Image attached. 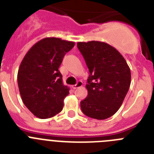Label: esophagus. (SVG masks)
<instances>
[{
  "label": "esophagus",
  "instance_id": "obj_1",
  "mask_svg": "<svg viewBox=\"0 0 154 154\" xmlns=\"http://www.w3.org/2000/svg\"><path fill=\"white\" fill-rule=\"evenodd\" d=\"M82 85V82L78 81V82H77V83H76L75 85H73L72 87L73 89H77V88H79V87H81Z\"/></svg>",
  "mask_w": 154,
  "mask_h": 154
}]
</instances>
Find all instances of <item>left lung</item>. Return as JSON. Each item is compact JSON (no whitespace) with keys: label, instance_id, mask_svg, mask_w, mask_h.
Wrapping results in <instances>:
<instances>
[{"label":"left lung","instance_id":"8db88e82","mask_svg":"<svg viewBox=\"0 0 154 154\" xmlns=\"http://www.w3.org/2000/svg\"><path fill=\"white\" fill-rule=\"evenodd\" d=\"M77 47L89 70L85 85L88 96L81 101L84 114L106 119L117 112L131 82V73L123 55L107 43L78 42Z\"/></svg>","mask_w":154,"mask_h":154}]
</instances>
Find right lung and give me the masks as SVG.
I'll return each instance as SVG.
<instances>
[{"instance_id":"obj_1","label":"right lung","mask_w":154,"mask_h":154,"mask_svg":"<svg viewBox=\"0 0 154 154\" xmlns=\"http://www.w3.org/2000/svg\"><path fill=\"white\" fill-rule=\"evenodd\" d=\"M75 42L45 38L34 45L23 58L17 72L19 92L25 106L40 119L59 113L69 88L58 70Z\"/></svg>"}]
</instances>
